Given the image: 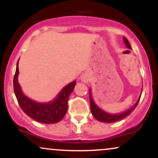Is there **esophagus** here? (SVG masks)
I'll return each instance as SVG.
<instances>
[{
    "instance_id": "1",
    "label": "esophagus",
    "mask_w": 158,
    "mask_h": 158,
    "mask_svg": "<svg viewBox=\"0 0 158 158\" xmlns=\"http://www.w3.org/2000/svg\"><path fill=\"white\" fill-rule=\"evenodd\" d=\"M81 79L82 81H85V82H87L88 81V77L87 75H82L81 77Z\"/></svg>"
}]
</instances>
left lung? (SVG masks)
I'll list each match as a JSON object with an SVG mask.
<instances>
[{
	"label": "left lung",
	"instance_id": "8db88e82",
	"mask_svg": "<svg viewBox=\"0 0 158 158\" xmlns=\"http://www.w3.org/2000/svg\"><path fill=\"white\" fill-rule=\"evenodd\" d=\"M123 41H124L126 46L128 48L131 49V45H130L129 42H128V39L126 37L123 38ZM89 97H90V110H91V113L93 114L94 118L97 119L98 121L102 123H115L117 121L121 120V119H124L125 117H126L127 116L129 115L130 114L132 113L134 110L135 109V108L138 105V102L140 99L141 95L139 96L138 100L137 101V102L131 108H130L129 109H128L126 111L122 112V113L119 114H110L109 113H107V112L102 110L101 108H99L97 105L95 104V102H94V99L92 98L91 95V90H89Z\"/></svg>",
	"mask_w": 158,
	"mask_h": 158
}]
</instances>
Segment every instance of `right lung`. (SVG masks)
<instances>
[{"mask_svg": "<svg viewBox=\"0 0 158 158\" xmlns=\"http://www.w3.org/2000/svg\"><path fill=\"white\" fill-rule=\"evenodd\" d=\"M19 61L13 79L14 92L18 102L23 111L35 121L45 124H53L62 119L68 110V100L70 94L73 92L77 81H73L61 90L54 100L49 102L40 103L32 100L23 94L18 81Z\"/></svg>", "mask_w": 158, "mask_h": 158, "instance_id": "right-lung-1", "label": "right lung"}]
</instances>
